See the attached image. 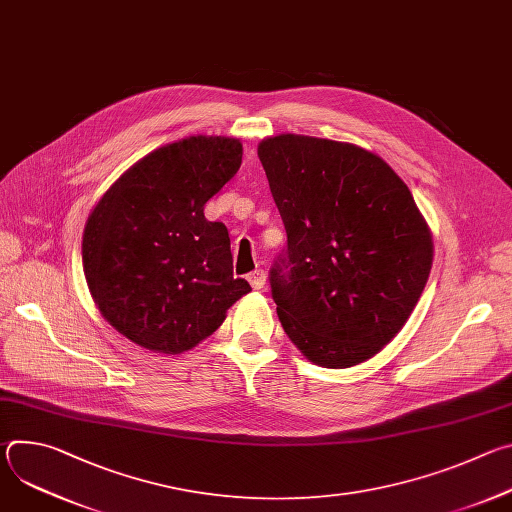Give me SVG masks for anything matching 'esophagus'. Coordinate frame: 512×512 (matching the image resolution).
I'll use <instances>...</instances> for the list:
<instances>
[{
    "mask_svg": "<svg viewBox=\"0 0 512 512\" xmlns=\"http://www.w3.org/2000/svg\"><path fill=\"white\" fill-rule=\"evenodd\" d=\"M247 279H249V283H251L253 289H263V287H265V281H267V275H265L263 269H257V271L249 273Z\"/></svg>",
    "mask_w": 512,
    "mask_h": 512,
    "instance_id": "esophagus-1",
    "label": "esophagus"
}]
</instances>
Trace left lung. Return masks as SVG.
Wrapping results in <instances>:
<instances>
[{"mask_svg": "<svg viewBox=\"0 0 512 512\" xmlns=\"http://www.w3.org/2000/svg\"><path fill=\"white\" fill-rule=\"evenodd\" d=\"M257 156L287 233L269 277L285 334L324 369L373 358L409 320L433 263L407 184L346 141L279 133Z\"/></svg>", "mask_w": 512, "mask_h": 512, "instance_id": "1", "label": "left lung"}]
</instances>
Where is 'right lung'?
<instances>
[{
  "mask_svg": "<svg viewBox=\"0 0 512 512\" xmlns=\"http://www.w3.org/2000/svg\"><path fill=\"white\" fill-rule=\"evenodd\" d=\"M241 160L237 137L190 135L135 162L91 210L83 233L91 298L137 346L186 352L251 291L233 277L227 227L204 218Z\"/></svg>",
  "mask_w": 512,
  "mask_h": 512,
  "instance_id": "obj_1",
  "label": "right lung"
}]
</instances>
